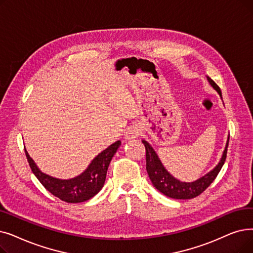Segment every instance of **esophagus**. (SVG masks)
I'll return each mask as SVG.
<instances>
[{
	"label": "esophagus",
	"mask_w": 253,
	"mask_h": 253,
	"mask_svg": "<svg viewBox=\"0 0 253 253\" xmlns=\"http://www.w3.org/2000/svg\"><path fill=\"white\" fill-rule=\"evenodd\" d=\"M140 134V128L137 125L130 126L125 132V137L127 139H134Z\"/></svg>",
	"instance_id": "obj_1"
}]
</instances>
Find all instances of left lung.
Masks as SVG:
<instances>
[{
    "instance_id": "left-lung-1",
    "label": "left lung",
    "mask_w": 253,
    "mask_h": 253,
    "mask_svg": "<svg viewBox=\"0 0 253 253\" xmlns=\"http://www.w3.org/2000/svg\"><path fill=\"white\" fill-rule=\"evenodd\" d=\"M208 81L211 84V85L214 87V89L219 93V95L221 96L220 87L216 84V83L213 80H211L210 78H208ZM141 141H142V144L145 145V148H146L147 172L149 174L150 180L152 181V184L154 185V187H155L157 190H159L161 193H163L164 195L171 197V199L190 200V199H194V197L202 194L216 179L217 174L222 169L223 164L225 162V159H226V153H227L229 137L226 142L222 158H221L220 162L218 163V166L212 171L204 175L203 178L199 179L195 182H192V183L180 182L179 180L174 179L172 175L170 173H169L168 170L164 169L161 161L159 160V158L157 156V154L149 145V142H147L146 140H141Z\"/></svg>"
}]
</instances>
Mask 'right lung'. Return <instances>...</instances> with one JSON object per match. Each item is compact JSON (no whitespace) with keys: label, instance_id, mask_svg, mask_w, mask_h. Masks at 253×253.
I'll list each match as a JSON object with an SVG mask.
<instances>
[{"label":"right lung","instance_id":"1","mask_svg":"<svg viewBox=\"0 0 253 253\" xmlns=\"http://www.w3.org/2000/svg\"><path fill=\"white\" fill-rule=\"evenodd\" d=\"M120 146L121 141H116L115 144L109 146L95 157L89 168L82 174L70 180H59L43 173L36 167L35 162L30 157L26 149L25 152L33 173L36 175L46 190L56 197H59L63 202L78 204L89 201L101 190L105 182L109 163Z\"/></svg>","mask_w":253,"mask_h":253}]
</instances>
